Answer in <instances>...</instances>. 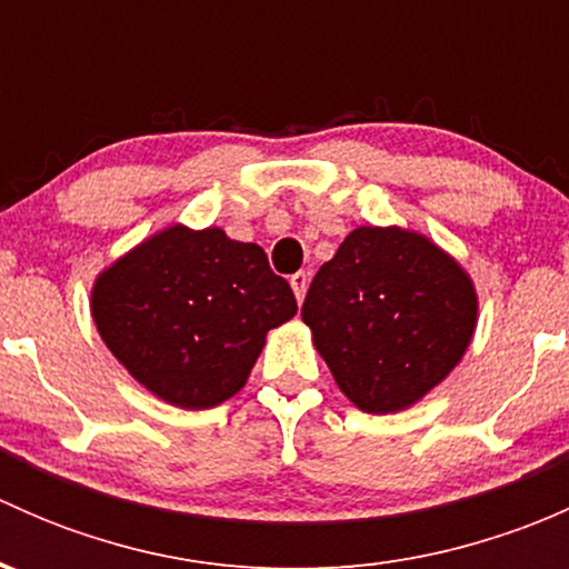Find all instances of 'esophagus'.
<instances>
[{"instance_id": "34e87169", "label": "esophagus", "mask_w": 569, "mask_h": 569, "mask_svg": "<svg viewBox=\"0 0 569 569\" xmlns=\"http://www.w3.org/2000/svg\"><path fill=\"white\" fill-rule=\"evenodd\" d=\"M291 289H295L297 302L306 300V291H308V274L306 272H297L291 274Z\"/></svg>"}]
</instances>
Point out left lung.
Wrapping results in <instances>:
<instances>
[{
	"mask_svg": "<svg viewBox=\"0 0 569 569\" xmlns=\"http://www.w3.org/2000/svg\"><path fill=\"white\" fill-rule=\"evenodd\" d=\"M302 321L358 410L418 405L468 352L479 295L468 269L421 231L358 226L313 278Z\"/></svg>",
	"mask_w": 569,
	"mask_h": 569,
	"instance_id": "8db88e82",
	"label": "left lung"
}]
</instances>
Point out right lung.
Returning a JSON list of instances; mask_svg holds the SVG:
<instances>
[{
	"label": "right lung",
	"mask_w": 569,
	"mask_h": 569,
	"mask_svg": "<svg viewBox=\"0 0 569 569\" xmlns=\"http://www.w3.org/2000/svg\"><path fill=\"white\" fill-rule=\"evenodd\" d=\"M90 313L146 391L209 410L242 391L267 332L295 317L297 300L258 244L173 222L96 274Z\"/></svg>",
	"instance_id": "add662e5"
}]
</instances>
